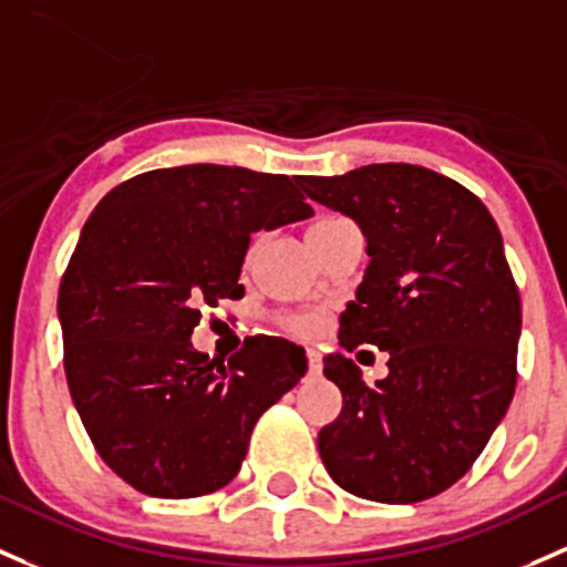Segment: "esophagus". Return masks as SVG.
<instances>
[{
	"instance_id": "obj_1",
	"label": "esophagus",
	"mask_w": 567,
	"mask_h": 567,
	"mask_svg": "<svg viewBox=\"0 0 567 567\" xmlns=\"http://www.w3.org/2000/svg\"><path fill=\"white\" fill-rule=\"evenodd\" d=\"M307 361H309V372H312V374H318L320 367H323V361H320L318 350H307Z\"/></svg>"
}]
</instances>
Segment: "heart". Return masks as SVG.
Wrapping results in <instances>:
<instances>
[{
    "label": "heart",
    "mask_w": 567,
    "mask_h": 567,
    "mask_svg": "<svg viewBox=\"0 0 567 567\" xmlns=\"http://www.w3.org/2000/svg\"><path fill=\"white\" fill-rule=\"evenodd\" d=\"M290 326H293V331L303 333V337H315V333L323 329V320L318 315H299V318L290 320Z\"/></svg>",
    "instance_id": "heart-1"
}]
</instances>
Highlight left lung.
Wrapping results in <instances>:
<instances>
[{
	"label": "left lung",
	"instance_id": "1",
	"mask_svg": "<svg viewBox=\"0 0 567 567\" xmlns=\"http://www.w3.org/2000/svg\"><path fill=\"white\" fill-rule=\"evenodd\" d=\"M296 184L367 238L339 344L389 353L372 389L342 353L323 359L342 391V413L318 434L326 470L374 503L434 497L467 473L514 399L522 303L497 223L470 189L421 165Z\"/></svg>",
	"mask_w": 567,
	"mask_h": 567
}]
</instances>
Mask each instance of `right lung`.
I'll use <instances>...</instances> for the list:
<instances>
[{
	"label": "right lung",
	"instance_id": "right-lung-1",
	"mask_svg": "<svg viewBox=\"0 0 567 567\" xmlns=\"http://www.w3.org/2000/svg\"><path fill=\"white\" fill-rule=\"evenodd\" d=\"M312 214L293 178L236 165L148 171L100 200L59 288V323L75 410L118 478L165 499L236 478L307 355L260 333L223 363L189 337L200 307L244 296L249 236Z\"/></svg>",
	"mask_w": 567,
	"mask_h": 567
}]
</instances>
